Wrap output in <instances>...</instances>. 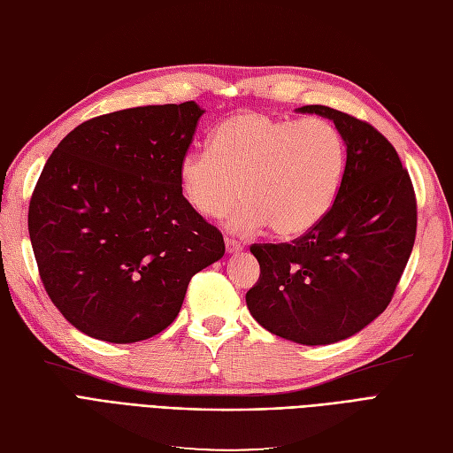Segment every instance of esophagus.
<instances>
[{
	"label": "esophagus",
	"mask_w": 453,
	"mask_h": 453,
	"mask_svg": "<svg viewBox=\"0 0 453 453\" xmlns=\"http://www.w3.org/2000/svg\"><path fill=\"white\" fill-rule=\"evenodd\" d=\"M226 250H227V254L241 252V250H242V244H241V242H237L235 239H229V237H226Z\"/></svg>",
	"instance_id": "esophagus-1"
}]
</instances>
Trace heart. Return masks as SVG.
Returning <instances> with one entry per match:
<instances>
[{"label":"heart","instance_id":"obj_1","mask_svg":"<svg viewBox=\"0 0 453 453\" xmlns=\"http://www.w3.org/2000/svg\"><path fill=\"white\" fill-rule=\"evenodd\" d=\"M344 162V141L331 122L246 111L218 124L211 150L184 154L177 174L184 201L197 214L222 218L241 192L229 229L269 226L288 239L322 220L339 194Z\"/></svg>","mask_w":453,"mask_h":453}]
</instances>
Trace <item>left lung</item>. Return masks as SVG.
<instances>
[{
    "instance_id": "1",
    "label": "left lung",
    "mask_w": 453,
    "mask_h": 453,
    "mask_svg": "<svg viewBox=\"0 0 453 453\" xmlns=\"http://www.w3.org/2000/svg\"><path fill=\"white\" fill-rule=\"evenodd\" d=\"M346 165L331 209L303 237L252 244L261 274L246 304L276 337L306 346L344 341L389 304L416 239V196L393 144L371 124L324 105Z\"/></svg>"
}]
</instances>
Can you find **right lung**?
Returning <instances> with one entry per match:
<instances>
[{
	"instance_id": "1",
	"label": "right lung",
	"mask_w": 453,
	"mask_h": 453,
	"mask_svg": "<svg viewBox=\"0 0 453 453\" xmlns=\"http://www.w3.org/2000/svg\"><path fill=\"white\" fill-rule=\"evenodd\" d=\"M203 111L196 101L86 120L42 167L27 229L50 301L88 337L129 344L179 316L189 280L226 252L188 207L179 162Z\"/></svg>"
}]
</instances>
